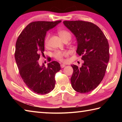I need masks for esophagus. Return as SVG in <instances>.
Returning <instances> with one entry per match:
<instances>
[{"label":"esophagus","instance_id":"34e87169","mask_svg":"<svg viewBox=\"0 0 122 122\" xmlns=\"http://www.w3.org/2000/svg\"><path fill=\"white\" fill-rule=\"evenodd\" d=\"M60 66H61V68H64V67L66 66V65H64V64H61Z\"/></svg>","mask_w":122,"mask_h":122}]
</instances>
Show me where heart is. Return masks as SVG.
Instances as JSON below:
<instances>
[{"mask_svg":"<svg viewBox=\"0 0 122 122\" xmlns=\"http://www.w3.org/2000/svg\"><path fill=\"white\" fill-rule=\"evenodd\" d=\"M58 34L60 36V37L61 38V39L63 41L67 39H70L71 37V33L69 31L66 30H61L58 31ZM50 37V33L46 36L44 40V45L46 46H47L49 45V39ZM53 57L57 60H58L60 62L64 61V58L68 56V53L66 51H56L54 52L53 54Z\"/></svg>","mask_w":122,"mask_h":122,"instance_id":"heart-1","label":"heart"}]
</instances>
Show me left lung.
I'll return each instance as SVG.
<instances>
[{
	"mask_svg": "<svg viewBox=\"0 0 122 122\" xmlns=\"http://www.w3.org/2000/svg\"><path fill=\"white\" fill-rule=\"evenodd\" d=\"M63 24L76 36V53L84 61L80 68L71 65L72 87L81 93L92 91L105 76L110 59L108 41L100 28L92 22L76 20L64 21Z\"/></svg>",
	"mask_w": 122,
	"mask_h": 122,
	"instance_id": "left-lung-1",
	"label": "left lung"
}]
</instances>
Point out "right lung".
<instances>
[{
    "label": "right lung",
    "mask_w": 122,
    "mask_h": 122,
    "mask_svg": "<svg viewBox=\"0 0 122 122\" xmlns=\"http://www.w3.org/2000/svg\"><path fill=\"white\" fill-rule=\"evenodd\" d=\"M61 22H31L20 33L15 43V57L20 76L28 87L39 94H48L53 90L55 75L61 69L55 61L49 63L47 67L38 62L40 54L44 55L46 31Z\"/></svg>",
    "instance_id": "add662e5"
}]
</instances>
